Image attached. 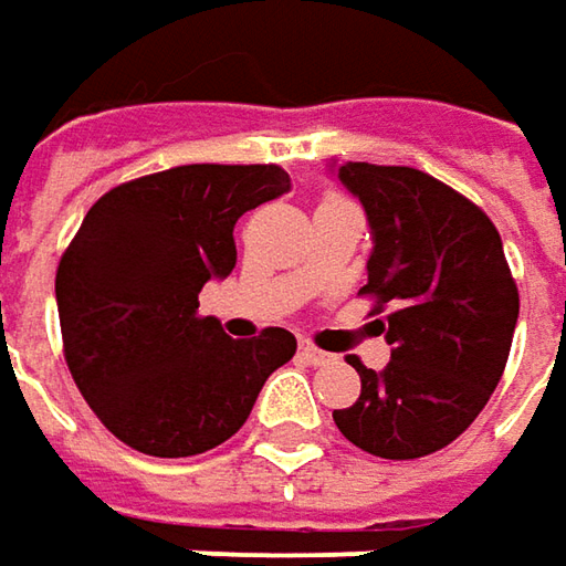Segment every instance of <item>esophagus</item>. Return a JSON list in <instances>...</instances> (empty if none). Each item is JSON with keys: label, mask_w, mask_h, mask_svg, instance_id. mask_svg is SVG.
I'll return each mask as SVG.
<instances>
[{"label": "esophagus", "mask_w": 566, "mask_h": 566, "mask_svg": "<svg viewBox=\"0 0 566 566\" xmlns=\"http://www.w3.org/2000/svg\"><path fill=\"white\" fill-rule=\"evenodd\" d=\"M302 359L308 361V365H334L337 356H331V353H324V349H317V346H302Z\"/></svg>", "instance_id": "1"}]
</instances>
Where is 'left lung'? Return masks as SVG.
<instances>
[{
	"instance_id": "left-lung-1",
	"label": "left lung",
	"mask_w": 566,
	"mask_h": 566,
	"mask_svg": "<svg viewBox=\"0 0 566 566\" xmlns=\"http://www.w3.org/2000/svg\"><path fill=\"white\" fill-rule=\"evenodd\" d=\"M371 229L365 295L390 361L356 356L361 394L334 409L346 441L384 460H416L457 441L485 409L511 356L520 293L501 235L479 207L422 169L331 164Z\"/></svg>"
}]
</instances>
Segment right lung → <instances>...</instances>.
<instances>
[{
    "mask_svg": "<svg viewBox=\"0 0 566 566\" xmlns=\"http://www.w3.org/2000/svg\"><path fill=\"white\" fill-rule=\"evenodd\" d=\"M290 188L273 164H191L125 182L87 210L59 261L55 302L69 371L122 444L147 457L223 444L295 356L283 327L232 339L217 317H198L207 280L235 268V220Z\"/></svg>",
    "mask_w": 566,
    "mask_h": 566,
    "instance_id": "right-lung-1",
    "label": "right lung"
}]
</instances>
